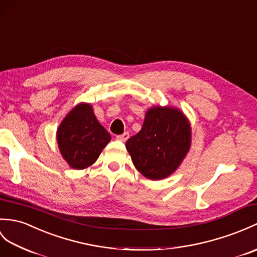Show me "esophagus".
I'll return each mask as SVG.
<instances>
[{"instance_id":"34e87169","label":"esophagus","mask_w":257,"mask_h":257,"mask_svg":"<svg viewBox=\"0 0 257 257\" xmlns=\"http://www.w3.org/2000/svg\"><path fill=\"white\" fill-rule=\"evenodd\" d=\"M128 138H129V134L128 133H123L122 135H118L116 137V139L119 140V141H121V142H126L128 140Z\"/></svg>"}]
</instances>
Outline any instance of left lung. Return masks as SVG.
Masks as SVG:
<instances>
[{"label":"left lung","mask_w":257,"mask_h":257,"mask_svg":"<svg viewBox=\"0 0 257 257\" xmlns=\"http://www.w3.org/2000/svg\"><path fill=\"white\" fill-rule=\"evenodd\" d=\"M190 127L183 112L172 107H152L142 128L126 142L131 160L143 176L162 180L170 176L186 156Z\"/></svg>","instance_id":"left-lung-1"}]
</instances>
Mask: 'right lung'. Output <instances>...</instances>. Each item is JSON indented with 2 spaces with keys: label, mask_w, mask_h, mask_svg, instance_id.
Masks as SVG:
<instances>
[{
  "label": "right lung",
  "mask_w": 257,
  "mask_h": 257,
  "mask_svg": "<svg viewBox=\"0 0 257 257\" xmlns=\"http://www.w3.org/2000/svg\"><path fill=\"white\" fill-rule=\"evenodd\" d=\"M63 159L75 170L92 165L110 141V135L95 117L92 106L79 104L65 117L57 131Z\"/></svg>",
  "instance_id": "obj_1"
}]
</instances>
